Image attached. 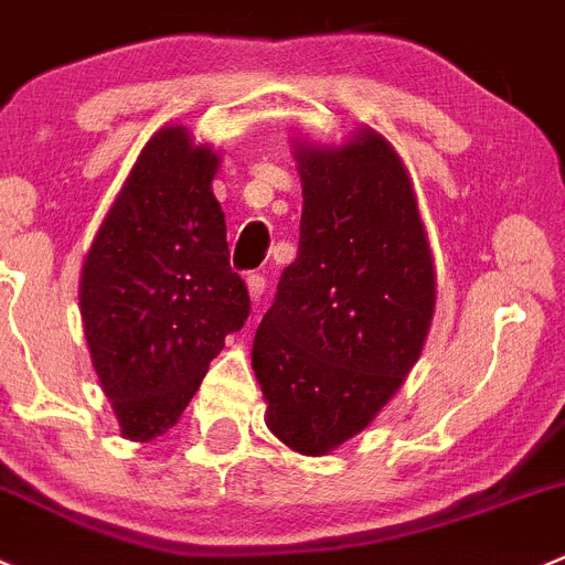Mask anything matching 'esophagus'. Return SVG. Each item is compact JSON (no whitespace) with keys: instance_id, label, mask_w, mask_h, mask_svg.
<instances>
[{"instance_id":"obj_1","label":"esophagus","mask_w":565,"mask_h":565,"mask_svg":"<svg viewBox=\"0 0 565 565\" xmlns=\"http://www.w3.org/2000/svg\"><path fill=\"white\" fill-rule=\"evenodd\" d=\"M246 288H249L252 302L257 305L263 299V291H266V277H260V274H249V277H246Z\"/></svg>"}]
</instances>
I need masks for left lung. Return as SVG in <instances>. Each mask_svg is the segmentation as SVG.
<instances>
[{"instance_id":"1","label":"left lung","mask_w":565,"mask_h":565,"mask_svg":"<svg viewBox=\"0 0 565 565\" xmlns=\"http://www.w3.org/2000/svg\"><path fill=\"white\" fill-rule=\"evenodd\" d=\"M297 260L257 327L252 369L266 424L327 455L374 422L416 366L435 313V266L413 182L380 132L297 143Z\"/></svg>"}]
</instances>
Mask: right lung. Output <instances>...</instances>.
<instances>
[{
	"instance_id": "add662e5",
	"label": "right lung",
	"mask_w": 565,
	"mask_h": 565,
	"mask_svg": "<svg viewBox=\"0 0 565 565\" xmlns=\"http://www.w3.org/2000/svg\"><path fill=\"white\" fill-rule=\"evenodd\" d=\"M218 154L163 127L138 154L79 277V313L121 435L152 440L180 422L224 338L249 316L213 196Z\"/></svg>"
}]
</instances>
